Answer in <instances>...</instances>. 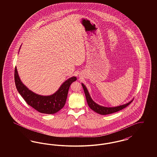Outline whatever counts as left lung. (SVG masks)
<instances>
[{"mask_svg":"<svg viewBox=\"0 0 157 157\" xmlns=\"http://www.w3.org/2000/svg\"><path fill=\"white\" fill-rule=\"evenodd\" d=\"M82 87L84 90L85 94V97L86 99V101L88 106H90V108L93 110L94 111L97 112L98 113H99L101 115H108V114H111L114 112H118L120 110H122V109L126 108L127 106H128L130 104L133 100H132L131 101H130L129 102L127 103L126 104L122 105H120L118 106H116V107H104L102 106H100L99 105L96 104L90 98V94L88 91V90L86 89V88L85 87V86L82 83Z\"/></svg>","mask_w":157,"mask_h":157,"instance_id":"1","label":"left lung"}]
</instances>
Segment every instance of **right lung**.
<instances>
[{"label": "right lung", "instance_id": "obj_1", "mask_svg": "<svg viewBox=\"0 0 157 157\" xmlns=\"http://www.w3.org/2000/svg\"><path fill=\"white\" fill-rule=\"evenodd\" d=\"M76 79L75 76L71 77L63 82L54 94L50 96H42L32 92L23 84L19 77L17 69L15 68L16 89L28 104L42 113L52 114L60 111L65 104L70 85Z\"/></svg>", "mask_w": 157, "mask_h": 157}]
</instances>
